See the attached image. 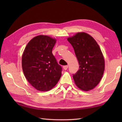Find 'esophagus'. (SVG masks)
<instances>
[{"mask_svg":"<svg viewBox=\"0 0 122 122\" xmlns=\"http://www.w3.org/2000/svg\"><path fill=\"white\" fill-rule=\"evenodd\" d=\"M63 68L64 70H66L68 68V66H63Z\"/></svg>","mask_w":122,"mask_h":122,"instance_id":"esophagus-1","label":"esophagus"}]
</instances>
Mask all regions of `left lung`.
Listing matches in <instances>:
<instances>
[{"instance_id": "1", "label": "left lung", "mask_w": 122, "mask_h": 122, "mask_svg": "<svg viewBox=\"0 0 122 122\" xmlns=\"http://www.w3.org/2000/svg\"><path fill=\"white\" fill-rule=\"evenodd\" d=\"M67 40L73 46L79 70L73 78L77 87L84 91L94 89L99 83L105 69V61L100 46L91 36L76 33Z\"/></svg>"}]
</instances>
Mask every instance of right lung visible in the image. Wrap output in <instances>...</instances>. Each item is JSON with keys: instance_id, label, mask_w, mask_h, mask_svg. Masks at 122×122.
Returning a JSON list of instances; mask_svg holds the SVG:
<instances>
[{"instance_id": "add662e5", "label": "right lung", "mask_w": 122, "mask_h": 122, "mask_svg": "<svg viewBox=\"0 0 122 122\" xmlns=\"http://www.w3.org/2000/svg\"><path fill=\"white\" fill-rule=\"evenodd\" d=\"M56 38L39 35L28 43L22 56V68L29 83L39 91H48L56 86L62 68L52 54Z\"/></svg>"}]
</instances>
